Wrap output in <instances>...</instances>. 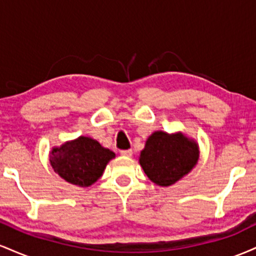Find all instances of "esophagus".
I'll return each instance as SVG.
<instances>
[{"instance_id":"34e87169","label":"esophagus","mask_w":256,"mask_h":256,"mask_svg":"<svg viewBox=\"0 0 256 256\" xmlns=\"http://www.w3.org/2000/svg\"><path fill=\"white\" fill-rule=\"evenodd\" d=\"M120 154H122V156L131 158L132 156V150H131V149H128V150H122V152H120Z\"/></svg>"}]
</instances>
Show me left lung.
Returning a JSON list of instances; mask_svg holds the SVG:
<instances>
[{
  "label": "left lung",
  "instance_id": "8db88e82",
  "mask_svg": "<svg viewBox=\"0 0 256 256\" xmlns=\"http://www.w3.org/2000/svg\"><path fill=\"white\" fill-rule=\"evenodd\" d=\"M200 158L198 143L182 131H154L140 152V165L152 183L171 186L189 174Z\"/></svg>",
  "mask_w": 256,
  "mask_h": 256
}]
</instances>
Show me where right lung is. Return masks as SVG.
I'll list each match as a JSON object with an SVG mask.
<instances>
[{"label":"right lung","instance_id":"right-lung-1","mask_svg":"<svg viewBox=\"0 0 256 256\" xmlns=\"http://www.w3.org/2000/svg\"><path fill=\"white\" fill-rule=\"evenodd\" d=\"M114 158L116 154L110 149L86 136L66 140L60 146H52L49 152V161L54 172L67 183L80 188L96 183Z\"/></svg>","mask_w":256,"mask_h":256}]
</instances>
